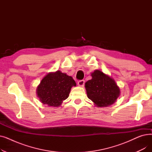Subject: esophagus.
Returning <instances> with one entry per match:
<instances>
[{
  "instance_id": "obj_1",
  "label": "esophagus",
  "mask_w": 152,
  "mask_h": 152,
  "mask_svg": "<svg viewBox=\"0 0 152 152\" xmlns=\"http://www.w3.org/2000/svg\"><path fill=\"white\" fill-rule=\"evenodd\" d=\"M77 85H78L79 86L83 87V86L84 85V80H79V81L77 82Z\"/></svg>"
}]
</instances>
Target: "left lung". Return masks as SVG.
<instances>
[{"mask_svg":"<svg viewBox=\"0 0 152 152\" xmlns=\"http://www.w3.org/2000/svg\"><path fill=\"white\" fill-rule=\"evenodd\" d=\"M91 76L92 79L85 84L87 97L99 107L112 105L120 94L114 79L100 70H95Z\"/></svg>","mask_w":152,"mask_h":152,"instance_id":"1","label":"left lung"}]
</instances>
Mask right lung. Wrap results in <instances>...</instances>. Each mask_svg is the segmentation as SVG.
I'll use <instances>...</instances> for the list:
<instances>
[{
    "mask_svg": "<svg viewBox=\"0 0 152 152\" xmlns=\"http://www.w3.org/2000/svg\"><path fill=\"white\" fill-rule=\"evenodd\" d=\"M76 85L71 76L57 71L42 79L37 89V97L45 105L58 107L68 97L71 87Z\"/></svg>",
    "mask_w": 152,
    "mask_h": 152,
    "instance_id": "right-lung-1",
    "label": "right lung"
}]
</instances>
